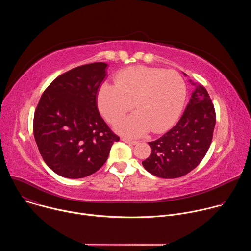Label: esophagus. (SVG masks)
<instances>
[{
  "mask_svg": "<svg viewBox=\"0 0 251 251\" xmlns=\"http://www.w3.org/2000/svg\"><path fill=\"white\" fill-rule=\"evenodd\" d=\"M121 140L125 143H127V144H131V145H136L137 144V141H134V140H130V139H127V138H121Z\"/></svg>",
  "mask_w": 251,
  "mask_h": 251,
  "instance_id": "1",
  "label": "esophagus"
}]
</instances>
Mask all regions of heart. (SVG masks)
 <instances>
[{"label":"heart","instance_id":"1","mask_svg":"<svg viewBox=\"0 0 251 251\" xmlns=\"http://www.w3.org/2000/svg\"><path fill=\"white\" fill-rule=\"evenodd\" d=\"M116 84L105 82L98 92V105L107 121L119 120L133 105L137 111L115 125L128 137H140L150 129L161 132L180 115L186 98V83L175 70L132 66L116 75Z\"/></svg>","mask_w":251,"mask_h":251}]
</instances>
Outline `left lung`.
Masks as SVG:
<instances>
[{
	"mask_svg": "<svg viewBox=\"0 0 251 251\" xmlns=\"http://www.w3.org/2000/svg\"><path fill=\"white\" fill-rule=\"evenodd\" d=\"M190 82L196 88L181 119L161 138L148 143L152 152L142 165L156 176L175 178L187 175L201 163L210 146L216 125L214 107L206 89Z\"/></svg>",
	"mask_w": 251,
	"mask_h": 251,
	"instance_id": "1",
	"label": "left lung"
}]
</instances>
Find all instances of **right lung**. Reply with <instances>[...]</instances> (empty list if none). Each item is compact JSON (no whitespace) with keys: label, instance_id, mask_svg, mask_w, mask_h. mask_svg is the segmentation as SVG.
<instances>
[{"label":"right lung","instance_id":"obj_1","mask_svg":"<svg viewBox=\"0 0 251 251\" xmlns=\"http://www.w3.org/2000/svg\"><path fill=\"white\" fill-rule=\"evenodd\" d=\"M107 63L70 69L45 90L33 117V136L46 164L57 175L79 178L98 171L119 141L99 114L97 91Z\"/></svg>","mask_w":251,"mask_h":251}]
</instances>
